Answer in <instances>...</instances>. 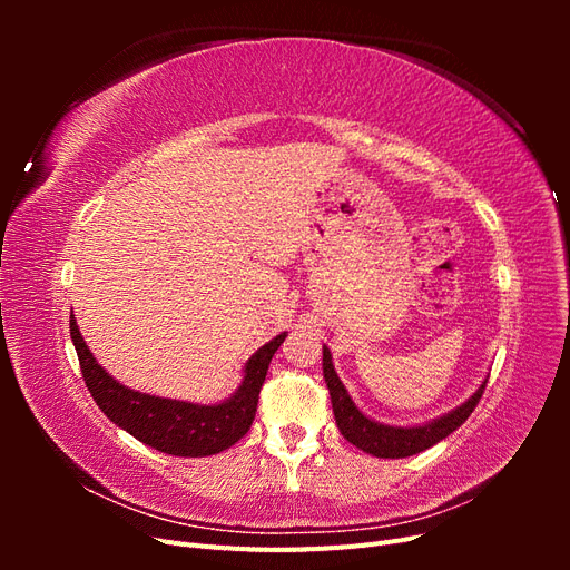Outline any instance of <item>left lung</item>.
Masks as SVG:
<instances>
[{"label": "left lung", "instance_id": "1", "mask_svg": "<svg viewBox=\"0 0 570 570\" xmlns=\"http://www.w3.org/2000/svg\"><path fill=\"white\" fill-rule=\"evenodd\" d=\"M323 377L327 383V390H331L335 423L340 428L342 438L352 442L354 446H358V450H364L366 454L381 456V459L413 456L423 450H430V446L438 444L446 435H452L454 430L471 416L488 385V381L482 383L469 402L456 406L454 411H450L446 416L433 423L416 425V428H394V425H383L366 419L364 413L354 406L352 396L347 394V390H344L342 381L335 373L331 350L327 347H323Z\"/></svg>", "mask_w": 570, "mask_h": 570}]
</instances>
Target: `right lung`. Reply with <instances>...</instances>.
I'll return each mask as SVG.
<instances>
[{
  "mask_svg": "<svg viewBox=\"0 0 570 570\" xmlns=\"http://www.w3.org/2000/svg\"><path fill=\"white\" fill-rule=\"evenodd\" d=\"M287 335L273 337L245 366V381L223 404H189L161 400L116 383L101 368L85 344L71 314V340L76 344L82 381L107 419L124 428L135 440L174 456H212L228 450L252 428L258 392L266 381L268 364Z\"/></svg>",
  "mask_w": 570,
  "mask_h": 570,
  "instance_id": "1",
  "label": "right lung"
}]
</instances>
